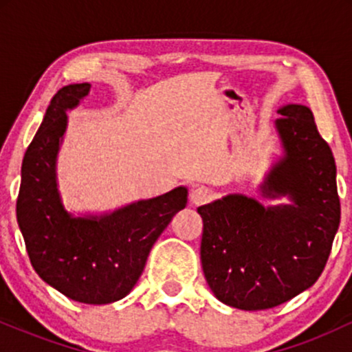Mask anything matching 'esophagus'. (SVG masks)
I'll use <instances>...</instances> for the list:
<instances>
[{"instance_id":"obj_1","label":"esophagus","mask_w":352,"mask_h":352,"mask_svg":"<svg viewBox=\"0 0 352 352\" xmlns=\"http://www.w3.org/2000/svg\"><path fill=\"white\" fill-rule=\"evenodd\" d=\"M210 199H212V192L207 187H197L190 193V201H192V205H197V207L207 204Z\"/></svg>"}]
</instances>
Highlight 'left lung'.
Here are the masks:
<instances>
[{"mask_svg":"<svg viewBox=\"0 0 352 352\" xmlns=\"http://www.w3.org/2000/svg\"><path fill=\"white\" fill-rule=\"evenodd\" d=\"M278 114L283 153L260 193L270 200L288 197L289 204L265 207L230 193L197 208L205 280L221 302L245 311L274 308L313 286L341 218L336 164L311 109L286 104Z\"/></svg>","mask_w":352,"mask_h":352,"instance_id":"obj_1","label":"left lung"}]
</instances>
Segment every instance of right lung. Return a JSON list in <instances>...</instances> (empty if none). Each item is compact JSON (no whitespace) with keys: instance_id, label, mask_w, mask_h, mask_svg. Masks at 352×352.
Listing matches in <instances>:
<instances>
[{"instance_id":"1","label":"right lung","mask_w":352,"mask_h":352,"mask_svg":"<svg viewBox=\"0 0 352 352\" xmlns=\"http://www.w3.org/2000/svg\"><path fill=\"white\" fill-rule=\"evenodd\" d=\"M91 84L56 92L24 153L16 218L34 272L71 300L109 305L131 293L157 238L187 205L188 190L124 205L100 215H72L58 188V153L67 111L78 107Z\"/></svg>"}]
</instances>
